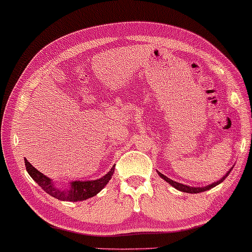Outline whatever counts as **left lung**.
<instances>
[{
  "mask_svg": "<svg viewBox=\"0 0 252 252\" xmlns=\"http://www.w3.org/2000/svg\"><path fill=\"white\" fill-rule=\"evenodd\" d=\"M230 173V170L227 172L226 173V175L223 178H221L220 179L219 181H217V182H215V184H212V185H210V186H206V187H201V188H196V187H189V186H186V185H182V184H179V182H175V181H173V180H171V179H168V178H166L165 177V175H163L161 173H159V172H158V174L160 175V178L161 179H164L165 181H167L168 184L170 185H172L173 186L174 188H177L178 190H180V191H184V192H190V194H197V192H202V191H205V190H209V189H211V188H213V187H216L217 185H219V184H221V182L225 180L226 179V177L227 175H228Z\"/></svg>",
  "mask_w": 252,
  "mask_h": 252,
  "instance_id": "left-lung-1",
  "label": "left lung"
}]
</instances>
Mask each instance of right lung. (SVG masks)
I'll return each mask as SVG.
<instances>
[{
    "label": "right lung",
    "mask_w": 252,
    "mask_h": 252,
    "mask_svg": "<svg viewBox=\"0 0 252 252\" xmlns=\"http://www.w3.org/2000/svg\"><path fill=\"white\" fill-rule=\"evenodd\" d=\"M25 166L26 171L32 177L34 181L43 189L47 194H49L53 197L60 199V201H70V202H77V201H85L89 197H93L96 194L104 188V186L108 184L110 179H111L113 172H115V165L111 167V171L108 172L104 177L97 180L92 181H74L71 184V189L68 190H60L55 186L51 184L50 179L43 175L41 172L33 167L29 160L25 159Z\"/></svg>",
    "instance_id": "1"
}]
</instances>
